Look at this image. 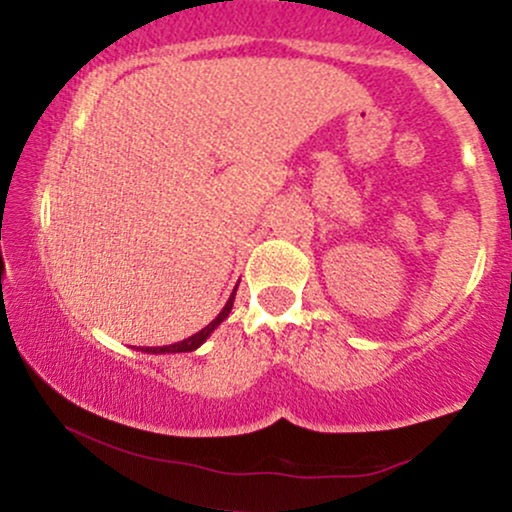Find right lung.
I'll use <instances>...</instances> for the list:
<instances>
[{
	"label": "right lung",
	"instance_id": "right-lung-1",
	"mask_svg": "<svg viewBox=\"0 0 512 512\" xmlns=\"http://www.w3.org/2000/svg\"><path fill=\"white\" fill-rule=\"evenodd\" d=\"M236 289H238V286H236ZM236 289H233L231 298H228L226 305H223L221 313L216 315L214 320H211L209 325L204 327V330H199L197 334H192V337L182 339V342H178V344H168V346H146V349H139V351H144V354H182V351H195V349H199V346H202L204 342H207L209 334L214 332L216 327H219L223 320H226L228 313H231L233 301H236Z\"/></svg>",
	"mask_w": 512,
	"mask_h": 512
}]
</instances>
